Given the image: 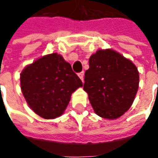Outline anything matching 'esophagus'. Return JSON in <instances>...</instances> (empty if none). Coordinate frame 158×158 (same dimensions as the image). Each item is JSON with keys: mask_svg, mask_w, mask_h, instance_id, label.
<instances>
[{"mask_svg": "<svg viewBox=\"0 0 158 158\" xmlns=\"http://www.w3.org/2000/svg\"><path fill=\"white\" fill-rule=\"evenodd\" d=\"M78 76L80 78V79H81L82 81H84V72L79 73H78Z\"/></svg>", "mask_w": 158, "mask_h": 158, "instance_id": "obj_1", "label": "esophagus"}]
</instances>
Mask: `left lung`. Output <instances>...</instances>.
I'll return each mask as SVG.
<instances>
[{
	"instance_id": "8db88e82",
	"label": "left lung",
	"mask_w": 158,
	"mask_h": 158,
	"mask_svg": "<svg viewBox=\"0 0 158 158\" xmlns=\"http://www.w3.org/2000/svg\"><path fill=\"white\" fill-rule=\"evenodd\" d=\"M84 90L98 116L115 119L129 109L139 87L135 65L113 50H99L89 60Z\"/></svg>"
}]
</instances>
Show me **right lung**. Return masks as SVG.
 I'll list each match as a JSON object with an SVG mask.
<instances>
[{"label": "right lung", "mask_w": 158, "mask_h": 158, "mask_svg": "<svg viewBox=\"0 0 158 158\" xmlns=\"http://www.w3.org/2000/svg\"><path fill=\"white\" fill-rule=\"evenodd\" d=\"M20 81L30 108L45 119L61 116L72 93L83 85L71 65L57 53L45 56L27 66Z\"/></svg>", "instance_id": "add662e5"}]
</instances>
